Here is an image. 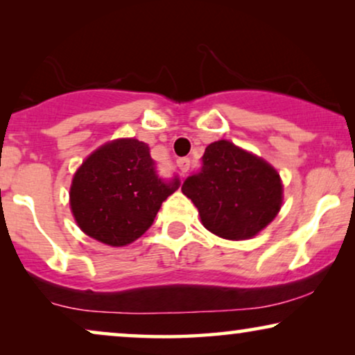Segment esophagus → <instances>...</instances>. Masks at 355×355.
I'll return each instance as SVG.
<instances>
[{"label":"esophagus","mask_w":355,"mask_h":355,"mask_svg":"<svg viewBox=\"0 0 355 355\" xmlns=\"http://www.w3.org/2000/svg\"><path fill=\"white\" fill-rule=\"evenodd\" d=\"M178 168L181 169L182 173H187L189 168H191V159H189V158H179L178 159Z\"/></svg>","instance_id":"1"}]
</instances>
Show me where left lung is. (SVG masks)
I'll return each mask as SVG.
<instances>
[{
    "label": "left lung",
    "mask_w": 355,
    "mask_h": 355,
    "mask_svg": "<svg viewBox=\"0 0 355 355\" xmlns=\"http://www.w3.org/2000/svg\"><path fill=\"white\" fill-rule=\"evenodd\" d=\"M181 191L197 207L203 226L230 241L259 234L283 203L278 171L230 140L208 145L200 171L189 176Z\"/></svg>",
    "instance_id": "obj_1"
}]
</instances>
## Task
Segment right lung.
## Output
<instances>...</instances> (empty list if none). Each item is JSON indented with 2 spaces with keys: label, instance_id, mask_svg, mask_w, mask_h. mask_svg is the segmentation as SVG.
I'll use <instances>...</instances> for the list:
<instances>
[{
  "label": "right lung",
  "instance_id": "1",
  "mask_svg": "<svg viewBox=\"0 0 355 355\" xmlns=\"http://www.w3.org/2000/svg\"><path fill=\"white\" fill-rule=\"evenodd\" d=\"M179 178L157 174L147 144L118 139L101 145L72 178L71 210L87 236L111 247L128 245L150 226Z\"/></svg>",
  "mask_w": 355,
  "mask_h": 355
}]
</instances>
